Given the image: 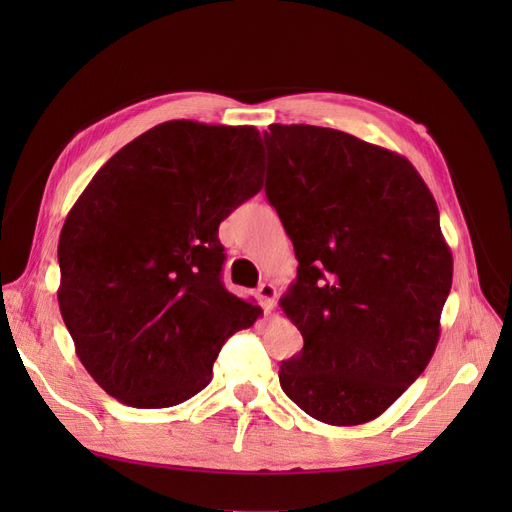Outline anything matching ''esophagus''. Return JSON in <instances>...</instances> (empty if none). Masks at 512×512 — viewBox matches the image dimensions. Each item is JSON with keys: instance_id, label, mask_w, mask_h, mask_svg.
Returning a JSON list of instances; mask_svg holds the SVG:
<instances>
[{"instance_id": "34e87169", "label": "esophagus", "mask_w": 512, "mask_h": 512, "mask_svg": "<svg viewBox=\"0 0 512 512\" xmlns=\"http://www.w3.org/2000/svg\"><path fill=\"white\" fill-rule=\"evenodd\" d=\"M256 297H258L260 305H262V307H265V312H271V309H273V305H275V297H277V290H275V286H273V284L265 282V284H260V288L256 290Z\"/></svg>"}]
</instances>
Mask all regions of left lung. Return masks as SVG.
<instances>
[{"mask_svg":"<svg viewBox=\"0 0 512 512\" xmlns=\"http://www.w3.org/2000/svg\"><path fill=\"white\" fill-rule=\"evenodd\" d=\"M265 145V192L299 260L280 307L303 350L280 384L320 423H369L438 346L453 284L438 205L404 156L352 134L273 123Z\"/></svg>","mask_w":512,"mask_h":512,"instance_id":"left-lung-1","label":"left lung"}]
</instances>
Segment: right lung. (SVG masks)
<instances>
[{"label":"right lung","mask_w":512,"mask_h":512,"mask_svg":"<svg viewBox=\"0 0 512 512\" xmlns=\"http://www.w3.org/2000/svg\"><path fill=\"white\" fill-rule=\"evenodd\" d=\"M254 126L175 119L108 160L59 235L57 301L76 356L132 408H170L211 382L226 339L262 309L220 280L218 228L262 190Z\"/></svg>","instance_id":"add662e5"}]
</instances>
